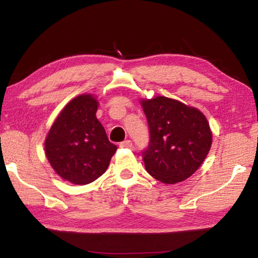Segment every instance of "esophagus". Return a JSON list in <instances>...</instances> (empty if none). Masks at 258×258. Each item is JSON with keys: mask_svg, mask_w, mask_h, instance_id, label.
Returning <instances> with one entry per match:
<instances>
[{"mask_svg": "<svg viewBox=\"0 0 258 258\" xmlns=\"http://www.w3.org/2000/svg\"><path fill=\"white\" fill-rule=\"evenodd\" d=\"M121 148H128V149H132L133 148V145H132V141L131 140H125V141H123L119 145Z\"/></svg>", "mask_w": 258, "mask_h": 258, "instance_id": "34e87169", "label": "esophagus"}]
</instances>
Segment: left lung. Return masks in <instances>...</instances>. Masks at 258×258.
I'll return each instance as SVG.
<instances>
[{"label":"left lung","mask_w":258,"mask_h":258,"mask_svg":"<svg viewBox=\"0 0 258 258\" xmlns=\"http://www.w3.org/2000/svg\"><path fill=\"white\" fill-rule=\"evenodd\" d=\"M150 131L143 151L147 172L166 184L190 177L212 147L213 133L206 116L195 107L158 95L140 100Z\"/></svg>","instance_id":"obj_1"}]
</instances>
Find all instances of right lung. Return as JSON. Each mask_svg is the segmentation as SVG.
Masks as SVG:
<instances>
[{
  "mask_svg": "<svg viewBox=\"0 0 258 258\" xmlns=\"http://www.w3.org/2000/svg\"><path fill=\"white\" fill-rule=\"evenodd\" d=\"M93 94L77 95L56 116L44 142L45 156L58 175L73 184H89L107 171L117 147L98 120Z\"/></svg>",
  "mask_w": 258,
  "mask_h": 258,
  "instance_id": "add662e5",
  "label": "right lung"
}]
</instances>
